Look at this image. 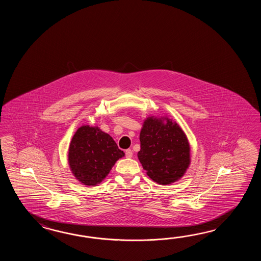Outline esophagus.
Here are the masks:
<instances>
[{"instance_id": "obj_1", "label": "esophagus", "mask_w": 261, "mask_h": 261, "mask_svg": "<svg viewBox=\"0 0 261 261\" xmlns=\"http://www.w3.org/2000/svg\"><path fill=\"white\" fill-rule=\"evenodd\" d=\"M125 154H126V156L127 158H128V159H130V158H133V151L130 149H127L126 150V152H125Z\"/></svg>"}]
</instances>
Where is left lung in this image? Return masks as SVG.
<instances>
[{"instance_id":"left-lung-1","label":"left lung","mask_w":261,"mask_h":261,"mask_svg":"<svg viewBox=\"0 0 261 261\" xmlns=\"http://www.w3.org/2000/svg\"><path fill=\"white\" fill-rule=\"evenodd\" d=\"M140 142L139 161L154 182L165 186L183 177L190 165V146L177 123L166 116L146 117Z\"/></svg>"}]
</instances>
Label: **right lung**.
I'll return each mask as SVG.
<instances>
[{
    "mask_svg": "<svg viewBox=\"0 0 261 261\" xmlns=\"http://www.w3.org/2000/svg\"><path fill=\"white\" fill-rule=\"evenodd\" d=\"M124 155L109 134L97 126L84 125L72 136L68 163L80 183L94 187L106 179L115 163Z\"/></svg>",
    "mask_w": 261,
    "mask_h": 261,
    "instance_id": "add662e5",
    "label": "right lung"
}]
</instances>
